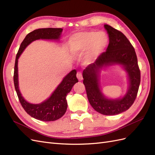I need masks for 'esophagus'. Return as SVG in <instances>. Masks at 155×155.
<instances>
[{"mask_svg": "<svg viewBox=\"0 0 155 155\" xmlns=\"http://www.w3.org/2000/svg\"><path fill=\"white\" fill-rule=\"evenodd\" d=\"M76 76H77L79 81H82L83 80V76H82V74H81V72H78L77 74H76Z\"/></svg>", "mask_w": 155, "mask_h": 155, "instance_id": "esophagus-1", "label": "esophagus"}]
</instances>
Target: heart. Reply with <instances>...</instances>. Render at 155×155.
<instances>
[{
  "mask_svg": "<svg viewBox=\"0 0 155 155\" xmlns=\"http://www.w3.org/2000/svg\"><path fill=\"white\" fill-rule=\"evenodd\" d=\"M109 43V37L104 31H84L74 35L70 39V52L74 58L85 54L84 62L91 63L97 58Z\"/></svg>",
  "mask_w": 155,
  "mask_h": 155,
  "instance_id": "b5f03b06",
  "label": "heart"
}]
</instances>
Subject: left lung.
<instances>
[{
	"mask_svg": "<svg viewBox=\"0 0 155 155\" xmlns=\"http://www.w3.org/2000/svg\"><path fill=\"white\" fill-rule=\"evenodd\" d=\"M104 27L109 34V44L106 51L84 69L83 84L88 101L94 109L104 115H116L128 110L133 104L140 83V70L134 48L125 35L108 25ZM113 64L121 65L128 72L130 87L122 98L109 100L101 92L99 76L103 67Z\"/></svg>",
	"mask_w": 155,
	"mask_h": 155,
	"instance_id": "obj_1",
	"label": "left lung"
}]
</instances>
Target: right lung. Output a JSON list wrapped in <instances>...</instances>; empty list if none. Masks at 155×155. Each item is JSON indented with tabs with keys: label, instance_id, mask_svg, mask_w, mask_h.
Listing matches in <instances>:
<instances>
[{
	"label": "right lung",
	"instance_id": "1",
	"mask_svg": "<svg viewBox=\"0 0 155 155\" xmlns=\"http://www.w3.org/2000/svg\"><path fill=\"white\" fill-rule=\"evenodd\" d=\"M63 31L62 28H41L29 33L23 40L16 55L14 68L13 81L18 100L25 110L33 118L44 121H55L64 114L67 109V96L75 83L78 82L76 70H73L64 78L52 94L46 101L39 104H31L26 101L18 88V59L26 46L37 39H59Z\"/></svg>",
	"mask_w": 155,
	"mask_h": 155
}]
</instances>
